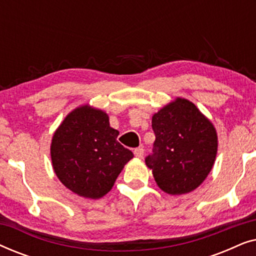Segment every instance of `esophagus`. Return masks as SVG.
<instances>
[{
	"label": "esophagus",
	"instance_id": "obj_1",
	"mask_svg": "<svg viewBox=\"0 0 256 256\" xmlns=\"http://www.w3.org/2000/svg\"><path fill=\"white\" fill-rule=\"evenodd\" d=\"M134 155H135V157H138V158H142V157H143V148H142V146H140V148H136L134 150Z\"/></svg>",
	"mask_w": 256,
	"mask_h": 256
}]
</instances>
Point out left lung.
Masks as SVG:
<instances>
[{
	"instance_id": "1",
	"label": "left lung",
	"mask_w": 256,
	"mask_h": 256,
	"mask_svg": "<svg viewBox=\"0 0 256 256\" xmlns=\"http://www.w3.org/2000/svg\"><path fill=\"white\" fill-rule=\"evenodd\" d=\"M156 140L146 158L160 190L171 196L194 191L208 176L218 152V134L210 118L184 98L152 115Z\"/></svg>"
}]
</instances>
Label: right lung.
Returning <instances> with one entry per match:
<instances>
[{
	"label": "right lung",
	"mask_w": 256,
	"mask_h": 256,
	"mask_svg": "<svg viewBox=\"0 0 256 256\" xmlns=\"http://www.w3.org/2000/svg\"><path fill=\"white\" fill-rule=\"evenodd\" d=\"M118 135L106 112L90 104L74 108L52 136L50 154L56 176L79 197L102 198L134 157L116 141Z\"/></svg>",
	"instance_id": "right-lung-1"
}]
</instances>
